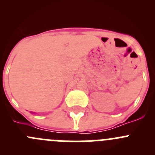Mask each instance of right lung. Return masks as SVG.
<instances>
[{
  "instance_id": "right-lung-1",
  "label": "right lung",
  "mask_w": 155,
  "mask_h": 155,
  "mask_svg": "<svg viewBox=\"0 0 155 155\" xmlns=\"http://www.w3.org/2000/svg\"><path fill=\"white\" fill-rule=\"evenodd\" d=\"M31 113H34V112H31Z\"/></svg>"
}]
</instances>
